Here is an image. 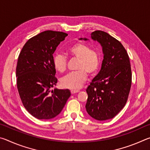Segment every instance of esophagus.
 Listing matches in <instances>:
<instances>
[{
	"instance_id": "obj_1",
	"label": "esophagus",
	"mask_w": 150,
	"mask_h": 150,
	"mask_svg": "<svg viewBox=\"0 0 150 150\" xmlns=\"http://www.w3.org/2000/svg\"><path fill=\"white\" fill-rule=\"evenodd\" d=\"M78 92H79V90H76V89L71 90V94H75V93H78Z\"/></svg>"
}]
</instances>
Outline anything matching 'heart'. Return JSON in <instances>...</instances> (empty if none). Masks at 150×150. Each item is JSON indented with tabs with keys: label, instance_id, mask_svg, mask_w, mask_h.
I'll return each instance as SVG.
<instances>
[{
	"label": "heart",
	"instance_id": "1",
	"mask_svg": "<svg viewBox=\"0 0 150 150\" xmlns=\"http://www.w3.org/2000/svg\"><path fill=\"white\" fill-rule=\"evenodd\" d=\"M68 54L71 57L78 59V71L62 77L61 84L65 88L77 89L82 87L87 80V73L93 75L97 73L101 63V55L98 50L91 49L90 45L83 42H77L71 45ZM53 65L57 71L63 73L67 69V57L62 54H55Z\"/></svg>",
	"mask_w": 150,
	"mask_h": 150
}]
</instances>
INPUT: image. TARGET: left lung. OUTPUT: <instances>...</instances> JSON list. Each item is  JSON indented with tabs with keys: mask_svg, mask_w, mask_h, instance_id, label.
I'll return each instance as SVG.
<instances>
[{
	"mask_svg": "<svg viewBox=\"0 0 150 150\" xmlns=\"http://www.w3.org/2000/svg\"><path fill=\"white\" fill-rule=\"evenodd\" d=\"M91 38L102 45L104 59L100 72L86 89L85 108L95 120H106L117 115L128 100L132 85L130 58L122 44L108 33L96 30Z\"/></svg>",
	"mask_w": 150,
	"mask_h": 150,
	"instance_id": "left-lung-1",
	"label": "left lung"
}]
</instances>
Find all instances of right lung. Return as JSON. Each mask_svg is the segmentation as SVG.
Returning a JSON list of instances; mask_svg holds the SVG:
<instances>
[{
  "label": "right lung",
  "instance_id": "1",
  "mask_svg": "<svg viewBox=\"0 0 150 150\" xmlns=\"http://www.w3.org/2000/svg\"><path fill=\"white\" fill-rule=\"evenodd\" d=\"M67 34L47 30L28 40L18 58L16 75L18 93L25 108L38 119H51L62 112L71 96L56 85L53 54Z\"/></svg>",
  "mask_w": 150,
  "mask_h": 150
}]
</instances>
